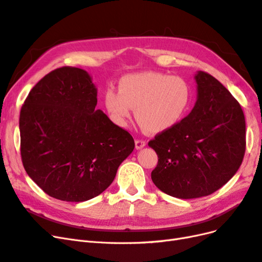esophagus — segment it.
Here are the masks:
<instances>
[{"label": "esophagus", "instance_id": "34e87169", "mask_svg": "<svg viewBox=\"0 0 262 262\" xmlns=\"http://www.w3.org/2000/svg\"><path fill=\"white\" fill-rule=\"evenodd\" d=\"M146 145V142L143 140H136V148L141 149Z\"/></svg>", "mask_w": 262, "mask_h": 262}]
</instances>
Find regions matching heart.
Here are the masks:
<instances>
[{
    "label": "heart",
    "instance_id": "obj_1",
    "mask_svg": "<svg viewBox=\"0 0 262 262\" xmlns=\"http://www.w3.org/2000/svg\"><path fill=\"white\" fill-rule=\"evenodd\" d=\"M118 92L104 95L106 110L119 126H125L136 109L141 125L152 133L168 131L181 122L192 102V90L180 76L161 72H140L119 80Z\"/></svg>",
    "mask_w": 262,
    "mask_h": 262
}]
</instances>
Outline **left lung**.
I'll use <instances>...</instances> for the list:
<instances>
[{"mask_svg":"<svg viewBox=\"0 0 262 262\" xmlns=\"http://www.w3.org/2000/svg\"><path fill=\"white\" fill-rule=\"evenodd\" d=\"M196 101L175 128L148 142L158 163L154 185L179 199L215 192L242 165L246 149L243 109L215 77L198 71Z\"/></svg>","mask_w":262,"mask_h":262,"instance_id":"8db88e82","label":"left lung"}]
</instances>
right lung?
Masks as SVG:
<instances>
[{
    "label": "right lung",
    "mask_w": 262,
    "mask_h": 262,
    "mask_svg": "<svg viewBox=\"0 0 262 262\" xmlns=\"http://www.w3.org/2000/svg\"><path fill=\"white\" fill-rule=\"evenodd\" d=\"M96 105L91 75L63 67L42 77L21 107L24 168L55 199L83 202L97 196L112 185L134 148L131 134Z\"/></svg>",
    "instance_id": "right-lung-1"
}]
</instances>
